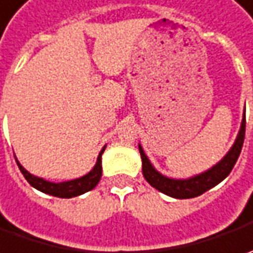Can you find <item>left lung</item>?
<instances>
[{
	"instance_id": "obj_1",
	"label": "left lung",
	"mask_w": 253,
	"mask_h": 253,
	"mask_svg": "<svg viewBox=\"0 0 253 253\" xmlns=\"http://www.w3.org/2000/svg\"><path fill=\"white\" fill-rule=\"evenodd\" d=\"M245 124H247V120H245V112H244V118H242V124L239 128L238 136H237V139L234 142L232 148L228 151V153L212 168H210L209 170H206L200 174H196L193 177H189V179H171V177L163 176L162 173H159L153 168V165L148 159V156L145 155L142 146L139 145L143 177L146 179V181L151 184L152 187H155L161 193L170 196L173 199H193V197L201 196L207 190L217 186L219 181H222L231 173L234 165L238 161L239 153H241L242 145H244Z\"/></svg>"
}]
</instances>
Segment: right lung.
<instances>
[{
	"label": "right lung",
	"mask_w": 253,
	"mask_h": 253,
	"mask_svg": "<svg viewBox=\"0 0 253 253\" xmlns=\"http://www.w3.org/2000/svg\"><path fill=\"white\" fill-rule=\"evenodd\" d=\"M104 151H105V146L100 152L95 166L87 174H84V176L79 177V179L67 180V181H62V183H53V181H49V180H44L42 177H38V176L31 174L28 170H25L22 168V165L18 161H16V165H18L19 170L22 171L25 179L28 180V183L36 190H39L42 193H46V194H50V196H54V197L72 199V197H77L80 194H84V193L90 191V190H92L98 184L102 173L101 155Z\"/></svg>",
	"instance_id": "1"
}]
</instances>
